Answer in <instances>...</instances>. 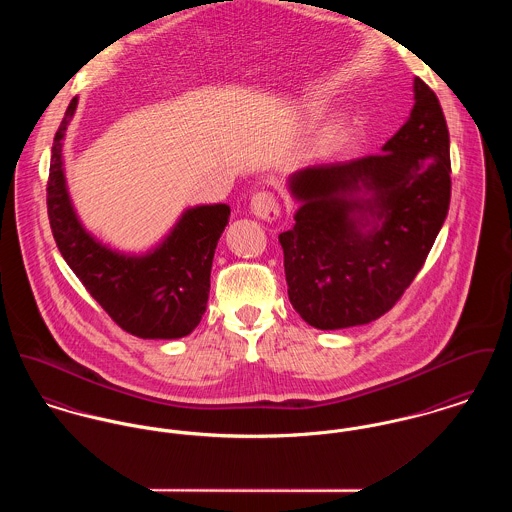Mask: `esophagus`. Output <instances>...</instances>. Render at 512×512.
<instances>
[{"mask_svg":"<svg viewBox=\"0 0 512 512\" xmlns=\"http://www.w3.org/2000/svg\"><path fill=\"white\" fill-rule=\"evenodd\" d=\"M250 211L254 217L262 219V221H276L279 217V203L274 193L270 191H258L252 195L250 199Z\"/></svg>","mask_w":512,"mask_h":512,"instance_id":"1","label":"esophagus"}]
</instances>
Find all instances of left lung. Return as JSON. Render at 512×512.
I'll list each match as a JSON object with an SVG mask.
<instances>
[{"instance_id":"8db88e82","label":"left lung","mask_w":512,"mask_h":512,"mask_svg":"<svg viewBox=\"0 0 512 512\" xmlns=\"http://www.w3.org/2000/svg\"><path fill=\"white\" fill-rule=\"evenodd\" d=\"M381 150L289 178L301 207L293 229L279 234L287 293L315 328L385 315L419 274L448 215L450 133L420 78L411 117Z\"/></svg>"}]
</instances>
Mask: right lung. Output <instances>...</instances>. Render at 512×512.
Masks as SVG:
<instances>
[{
	"label": "right lung",
	"instance_id": "add662e5",
	"mask_svg": "<svg viewBox=\"0 0 512 512\" xmlns=\"http://www.w3.org/2000/svg\"><path fill=\"white\" fill-rule=\"evenodd\" d=\"M78 107L74 97L54 135L48 172V221L56 246L93 299L123 330L139 338L172 340L199 325L209 299L211 266L231 207L197 205L142 256L121 254L88 233L68 195L62 140Z\"/></svg>",
	"mask_w": 512,
	"mask_h": 512
}]
</instances>
